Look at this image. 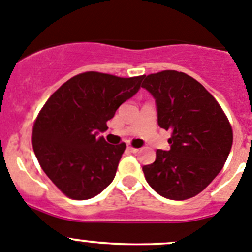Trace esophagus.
<instances>
[{"label": "esophagus", "instance_id": "obj_1", "mask_svg": "<svg viewBox=\"0 0 252 252\" xmlns=\"http://www.w3.org/2000/svg\"><path fill=\"white\" fill-rule=\"evenodd\" d=\"M126 149H128L129 152H131V153H137V152L139 151V149H138V148H134V147L130 146V144H128V147H126Z\"/></svg>", "mask_w": 252, "mask_h": 252}]
</instances>
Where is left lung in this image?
<instances>
[{
	"label": "left lung",
	"mask_w": 252,
	"mask_h": 252,
	"mask_svg": "<svg viewBox=\"0 0 252 252\" xmlns=\"http://www.w3.org/2000/svg\"><path fill=\"white\" fill-rule=\"evenodd\" d=\"M157 105L158 126L171 131L169 151L157 149L144 165L148 185L160 196L183 201L202 192L220 173L232 147V128L202 84L176 70L143 76Z\"/></svg>",
	"instance_id": "left-lung-1"
}]
</instances>
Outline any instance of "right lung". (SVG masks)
I'll return each instance as SVG.
<instances>
[{
  "instance_id": "obj_1",
  "label": "right lung",
  "mask_w": 252,
  "mask_h": 252,
  "mask_svg": "<svg viewBox=\"0 0 252 252\" xmlns=\"http://www.w3.org/2000/svg\"><path fill=\"white\" fill-rule=\"evenodd\" d=\"M143 76L119 78L87 71L54 93L36 118L32 147L42 171L65 196L89 199L114 180L126 143L109 144L108 129L124 101L140 89Z\"/></svg>"
}]
</instances>
